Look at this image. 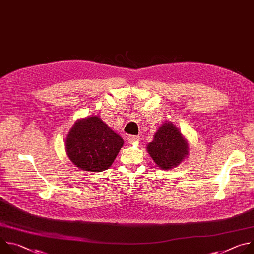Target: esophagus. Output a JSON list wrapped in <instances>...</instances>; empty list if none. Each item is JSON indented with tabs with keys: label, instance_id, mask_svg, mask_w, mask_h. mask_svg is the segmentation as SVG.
Segmentation results:
<instances>
[{
	"label": "esophagus",
	"instance_id": "obj_1",
	"mask_svg": "<svg viewBox=\"0 0 254 254\" xmlns=\"http://www.w3.org/2000/svg\"><path fill=\"white\" fill-rule=\"evenodd\" d=\"M139 140V136L138 135H128L127 136V142L128 143H134V142H137Z\"/></svg>",
	"mask_w": 254,
	"mask_h": 254
}]
</instances>
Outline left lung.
Instances as JSON below:
<instances>
[{
	"label": "left lung",
	"instance_id": "obj_1",
	"mask_svg": "<svg viewBox=\"0 0 254 254\" xmlns=\"http://www.w3.org/2000/svg\"><path fill=\"white\" fill-rule=\"evenodd\" d=\"M148 152L161 169L168 170L179 165L188 155V142L172 123H165L148 144Z\"/></svg>",
	"mask_w": 254,
	"mask_h": 254
}]
</instances>
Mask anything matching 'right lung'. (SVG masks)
I'll return each instance as SVG.
<instances>
[{
	"label": "right lung",
	"mask_w": 254,
	"mask_h": 254,
	"mask_svg": "<svg viewBox=\"0 0 254 254\" xmlns=\"http://www.w3.org/2000/svg\"><path fill=\"white\" fill-rule=\"evenodd\" d=\"M123 144V138L94 116L72 127L66 138V152L79 169L101 172L112 166Z\"/></svg>",
	"instance_id": "right-lung-1"
}]
</instances>
